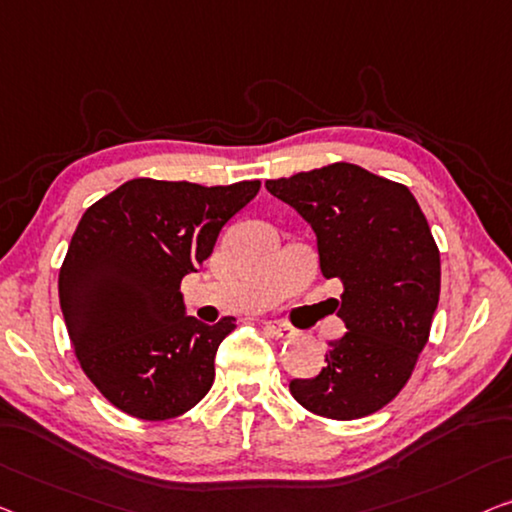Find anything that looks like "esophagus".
<instances>
[{"label": "esophagus", "mask_w": 512, "mask_h": 512, "mask_svg": "<svg viewBox=\"0 0 512 512\" xmlns=\"http://www.w3.org/2000/svg\"><path fill=\"white\" fill-rule=\"evenodd\" d=\"M264 329L269 331L271 335H276V338H292V335L296 333V331L292 329V326L280 324V322H266Z\"/></svg>", "instance_id": "obj_1"}]
</instances>
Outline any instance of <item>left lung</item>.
Wrapping results in <instances>:
<instances>
[{
    "label": "left lung",
    "instance_id": "obj_1",
    "mask_svg": "<svg viewBox=\"0 0 512 512\" xmlns=\"http://www.w3.org/2000/svg\"><path fill=\"white\" fill-rule=\"evenodd\" d=\"M317 234L319 266L345 287L338 317L347 333L329 342L315 379L289 384L312 414L354 421L386 407L430 338L441 259L416 197L398 181L333 163L266 181Z\"/></svg>",
    "mask_w": 512,
    "mask_h": 512
}]
</instances>
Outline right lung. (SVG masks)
<instances>
[{"instance_id":"1","label":"right lung","mask_w":512,"mask_h":512,"mask_svg":"<svg viewBox=\"0 0 512 512\" xmlns=\"http://www.w3.org/2000/svg\"><path fill=\"white\" fill-rule=\"evenodd\" d=\"M259 186L133 179L82 216L59 269V303L80 368L124 414L167 421L209 393L234 317L197 322L179 287Z\"/></svg>"}]
</instances>
